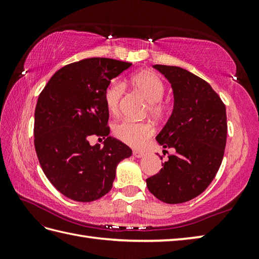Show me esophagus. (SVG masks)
I'll use <instances>...</instances> for the list:
<instances>
[{
	"label": "esophagus",
	"instance_id": "esophagus-1",
	"mask_svg": "<svg viewBox=\"0 0 259 259\" xmlns=\"http://www.w3.org/2000/svg\"><path fill=\"white\" fill-rule=\"evenodd\" d=\"M144 155H145L144 151H141V150H134V156L137 157V158L144 157Z\"/></svg>",
	"mask_w": 259,
	"mask_h": 259
}]
</instances>
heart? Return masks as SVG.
<instances>
[{"instance_id": "1", "label": "heart", "mask_w": 259, "mask_h": 259, "mask_svg": "<svg viewBox=\"0 0 259 259\" xmlns=\"http://www.w3.org/2000/svg\"><path fill=\"white\" fill-rule=\"evenodd\" d=\"M129 82L148 101V111L152 117L162 118L167 112V106L161 101L164 85L160 78L150 71H140L131 75ZM123 92V85L118 82H111L104 89V103L110 113L117 114L119 112ZM152 134L153 126L149 122H136L125 119L113 125L115 138L131 147H142Z\"/></svg>"}]
</instances>
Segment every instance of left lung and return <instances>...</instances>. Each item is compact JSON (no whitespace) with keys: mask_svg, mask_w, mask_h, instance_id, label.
Here are the masks:
<instances>
[{"mask_svg":"<svg viewBox=\"0 0 259 259\" xmlns=\"http://www.w3.org/2000/svg\"><path fill=\"white\" fill-rule=\"evenodd\" d=\"M153 68L170 82L175 100L156 140L176 152L146 183L159 200L186 202L206 190L221 167L227 139L226 107L208 82L189 71L162 64Z\"/></svg>","mask_w":259,"mask_h":259,"instance_id":"8db88e82","label":"left lung"}]
</instances>
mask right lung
I'll return each instance as SVG.
<instances>
[{
	"label": "right lung",
	"mask_w": 259,
	"mask_h": 259,
	"mask_svg": "<svg viewBox=\"0 0 259 259\" xmlns=\"http://www.w3.org/2000/svg\"><path fill=\"white\" fill-rule=\"evenodd\" d=\"M129 62L90 58L70 63L52 75L37 99L34 147L49 181L65 197L81 202L112 188L118 163L133 150L109 136L103 92ZM91 135L106 139L91 146Z\"/></svg>",
	"instance_id": "1"
}]
</instances>
